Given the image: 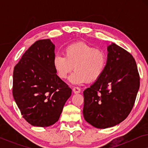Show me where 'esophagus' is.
<instances>
[{
    "instance_id": "obj_1",
    "label": "esophagus",
    "mask_w": 148,
    "mask_h": 148,
    "mask_svg": "<svg viewBox=\"0 0 148 148\" xmlns=\"http://www.w3.org/2000/svg\"><path fill=\"white\" fill-rule=\"evenodd\" d=\"M73 92L75 94H79V93H80L81 90L79 88H78V87H74V88H73Z\"/></svg>"
}]
</instances>
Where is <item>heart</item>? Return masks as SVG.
<instances>
[{
	"mask_svg": "<svg viewBox=\"0 0 148 148\" xmlns=\"http://www.w3.org/2000/svg\"><path fill=\"white\" fill-rule=\"evenodd\" d=\"M64 56H54L53 67L61 79H65L74 68L75 71L69 77L70 82L73 84L87 81L96 82L104 73L108 62L105 50L82 41L66 46L64 48Z\"/></svg>",
	"mask_w": 148,
	"mask_h": 148,
	"instance_id": "1",
	"label": "heart"
}]
</instances>
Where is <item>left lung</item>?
<instances>
[{
  "label": "left lung",
  "mask_w": 148,
  "mask_h": 148,
  "mask_svg": "<svg viewBox=\"0 0 148 148\" xmlns=\"http://www.w3.org/2000/svg\"><path fill=\"white\" fill-rule=\"evenodd\" d=\"M108 51L104 73L84 92V119L98 129L115 126L129 116L140 84L132 54L114 43Z\"/></svg>",
  "instance_id": "left-lung-1"
}]
</instances>
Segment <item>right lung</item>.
<instances>
[{
	"mask_svg": "<svg viewBox=\"0 0 148 148\" xmlns=\"http://www.w3.org/2000/svg\"><path fill=\"white\" fill-rule=\"evenodd\" d=\"M54 45L40 40L23 54L13 71V96L23 119L33 126L57 122L71 89L56 75L52 64Z\"/></svg>",
	"mask_w": 148,
	"mask_h": 148,
	"instance_id": "obj_1",
	"label": "right lung"
}]
</instances>
